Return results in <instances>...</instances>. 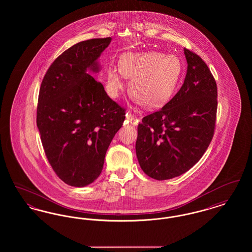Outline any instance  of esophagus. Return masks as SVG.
Segmentation results:
<instances>
[{"label":"esophagus","mask_w":252,"mask_h":252,"mask_svg":"<svg viewBox=\"0 0 252 252\" xmlns=\"http://www.w3.org/2000/svg\"><path fill=\"white\" fill-rule=\"evenodd\" d=\"M126 119L127 122H129V123H131V124H134V125H137V123H138V120L134 118V115L132 114L131 112H127V113H126Z\"/></svg>","instance_id":"1"}]
</instances>
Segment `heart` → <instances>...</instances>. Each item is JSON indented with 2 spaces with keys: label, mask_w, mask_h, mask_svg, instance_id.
<instances>
[{
  "label": "heart",
  "mask_w": 252,
  "mask_h": 252,
  "mask_svg": "<svg viewBox=\"0 0 252 252\" xmlns=\"http://www.w3.org/2000/svg\"><path fill=\"white\" fill-rule=\"evenodd\" d=\"M181 65L175 56L158 52L126 54L120 68L111 67L107 72V88L112 97L119 95L125 87V76L132 78L131 92L139 103L158 108L172 94L180 77Z\"/></svg>",
  "instance_id": "1"
}]
</instances>
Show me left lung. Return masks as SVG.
<instances>
[{"label": "left lung", "mask_w": 252, "mask_h": 252, "mask_svg": "<svg viewBox=\"0 0 252 252\" xmlns=\"http://www.w3.org/2000/svg\"><path fill=\"white\" fill-rule=\"evenodd\" d=\"M184 54L188 67L180 91L138 126L137 158L144 173L154 180H170L191 169L215 133V77L199 56L186 48Z\"/></svg>", "instance_id": "left-lung-1"}]
</instances>
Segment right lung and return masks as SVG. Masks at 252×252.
I'll return each instance as SVG.
<instances>
[{"instance_id": "obj_1", "label": "right lung", "mask_w": 252, "mask_h": 252, "mask_svg": "<svg viewBox=\"0 0 252 252\" xmlns=\"http://www.w3.org/2000/svg\"><path fill=\"white\" fill-rule=\"evenodd\" d=\"M111 37L78 42L51 64L40 85L36 126L49 163L60 180L84 187L100 176L125 108L89 74Z\"/></svg>"}]
</instances>
